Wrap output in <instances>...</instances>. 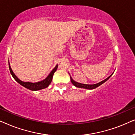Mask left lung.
<instances>
[{
    "instance_id": "obj_1",
    "label": "left lung",
    "mask_w": 135,
    "mask_h": 135,
    "mask_svg": "<svg viewBox=\"0 0 135 135\" xmlns=\"http://www.w3.org/2000/svg\"><path fill=\"white\" fill-rule=\"evenodd\" d=\"M112 74L110 75L109 77H108V78L105 79V80L101 81V82L98 83V84H94V85H86V84H80V83H78L77 82H75L73 80V79L71 77V81L72 82V84H73L74 85H75V86H77V87H79V88H86V89H94V88H96L98 86H99V85H101V84H103V83H104L106 81H107L110 78V77L111 76Z\"/></svg>"
}]
</instances>
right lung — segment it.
<instances>
[{
  "mask_svg": "<svg viewBox=\"0 0 135 135\" xmlns=\"http://www.w3.org/2000/svg\"><path fill=\"white\" fill-rule=\"evenodd\" d=\"M8 64H9V69H10V73L13 76V77L15 79V80L17 82L19 83L20 85H21L22 86H25V88H27V89L32 90V91H36V90L44 89V88H47V86L50 84L51 80H52L53 74H54L55 71H56L57 68H58V65H56V67H55L54 69L51 71V73H50V74L49 75V76H48L45 80L40 81V82H36V83H31V82H23V81L20 80V79H18L15 75L13 72L12 71V70L10 68V64L8 63Z\"/></svg>",
  "mask_w": 135,
  "mask_h": 135,
  "instance_id": "1",
  "label": "right lung"
}]
</instances>
